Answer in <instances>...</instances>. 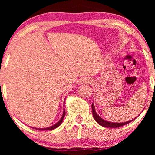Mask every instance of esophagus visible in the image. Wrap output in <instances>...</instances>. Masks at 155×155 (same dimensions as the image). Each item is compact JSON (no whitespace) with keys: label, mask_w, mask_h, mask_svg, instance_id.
<instances>
[{"label":"esophagus","mask_w":155,"mask_h":155,"mask_svg":"<svg viewBox=\"0 0 155 155\" xmlns=\"http://www.w3.org/2000/svg\"><path fill=\"white\" fill-rule=\"evenodd\" d=\"M92 80H91L89 78H82L80 80L79 83L80 84H87V83H91Z\"/></svg>","instance_id":"1"}]
</instances>
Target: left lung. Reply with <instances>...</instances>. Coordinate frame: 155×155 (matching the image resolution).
Listing matches in <instances>:
<instances>
[{
  "label": "left lung",
  "instance_id": "8db88e82",
  "mask_svg": "<svg viewBox=\"0 0 155 155\" xmlns=\"http://www.w3.org/2000/svg\"><path fill=\"white\" fill-rule=\"evenodd\" d=\"M92 114H93V116H94V120H96L97 123H98L99 125H100V126L104 127V128H118V127L123 126H124V125H126V124H129V123L133 121V120H135V118L137 117H137L135 118L134 119L128 120V121H126V122H123V123L110 122V121H107V120L103 119L102 118H101L100 116H99L98 114H97L96 110H95L94 107V104H93V103L92 104ZM140 114H139V115H140Z\"/></svg>",
  "mask_w": 155,
  "mask_h": 155
}]
</instances>
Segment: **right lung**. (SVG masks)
Listing matches in <instances>:
<instances>
[{
	"label": "right lung",
	"mask_w": 155,
	"mask_h": 155,
	"mask_svg": "<svg viewBox=\"0 0 155 155\" xmlns=\"http://www.w3.org/2000/svg\"><path fill=\"white\" fill-rule=\"evenodd\" d=\"M65 109H63L62 117H61V119L59 120L56 123V124H55L54 125H53V126H50V127H47V128H34V127H32V128L37 129V130H54V129H56V128H58V127L60 126L61 124H62V122H63V118H64V117H65Z\"/></svg>",
	"instance_id": "add662e5"
}]
</instances>
